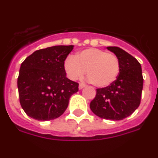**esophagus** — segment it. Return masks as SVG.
<instances>
[{
  "instance_id": "obj_1",
  "label": "esophagus",
  "mask_w": 158,
  "mask_h": 158,
  "mask_svg": "<svg viewBox=\"0 0 158 158\" xmlns=\"http://www.w3.org/2000/svg\"><path fill=\"white\" fill-rule=\"evenodd\" d=\"M85 84H84V83H79V89H83V87H85Z\"/></svg>"
}]
</instances>
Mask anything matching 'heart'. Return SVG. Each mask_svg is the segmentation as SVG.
I'll return each instance as SVG.
<instances>
[{
  "label": "heart",
  "mask_w": 158,
  "mask_h": 158,
  "mask_svg": "<svg viewBox=\"0 0 158 158\" xmlns=\"http://www.w3.org/2000/svg\"><path fill=\"white\" fill-rule=\"evenodd\" d=\"M67 76L72 80L81 79L87 71L89 80L98 87L110 86L117 79L120 70L119 59L106 50L88 48L68 57L64 63Z\"/></svg>",
  "instance_id": "1"
}]
</instances>
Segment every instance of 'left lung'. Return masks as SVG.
<instances>
[{
    "label": "left lung",
    "instance_id": "obj_1",
    "mask_svg": "<svg viewBox=\"0 0 158 158\" xmlns=\"http://www.w3.org/2000/svg\"><path fill=\"white\" fill-rule=\"evenodd\" d=\"M107 48L119 59L120 73L112 84L96 89L90 108L102 119L121 120L132 115L140 105L144 80L142 70L138 61L120 47Z\"/></svg>",
    "mask_w": 158,
    "mask_h": 158
}]
</instances>
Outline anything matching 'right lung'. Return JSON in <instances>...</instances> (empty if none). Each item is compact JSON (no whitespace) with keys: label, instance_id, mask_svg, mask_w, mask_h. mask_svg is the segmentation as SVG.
I'll return each instance as SVG.
<instances>
[{"label":"right lung","instance_id":"1","mask_svg":"<svg viewBox=\"0 0 158 158\" xmlns=\"http://www.w3.org/2000/svg\"><path fill=\"white\" fill-rule=\"evenodd\" d=\"M74 46H54L34 51L20 67V104L28 116L51 120L62 116L79 83L66 77L64 61Z\"/></svg>","mask_w":158,"mask_h":158}]
</instances>
